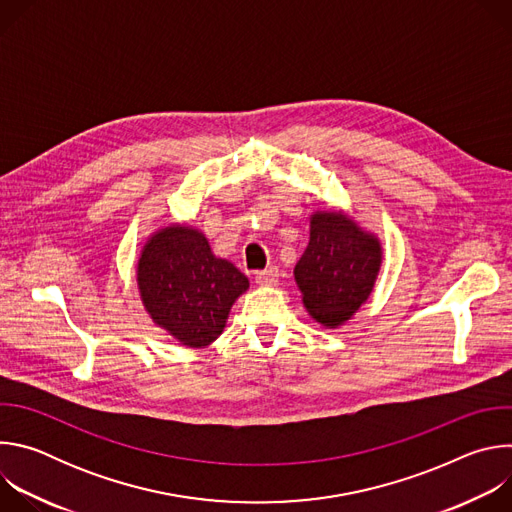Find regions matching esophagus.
<instances>
[{"instance_id":"34e87169","label":"esophagus","mask_w":512,"mask_h":512,"mask_svg":"<svg viewBox=\"0 0 512 512\" xmlns=\"http://www.w3.org/2000/svg\"><path fill=\"white\" fill-rule=\"evenodd\" d=\"M277 279H279V269L277 267H267L263 271H257V275H255V281L259 285H275Z\"/></svg>"}]
</instances>
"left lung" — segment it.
<instances>
[{"mask_svg":"<svg viewBox=\"0 0 512 512\" xmlns=\"http://www.w3.org/2000/svg\"><path fill=\"white\" fill-rule=\"evenodd\" d=\"M381 265V239L350 212L314 210L310 243L294 267L306 312L324 328L346 324L371 298Z\"/></svg>","mask_w":512,"mask_h":512,"instance_id":"obj_1","label":"left lung"}]
</instances>
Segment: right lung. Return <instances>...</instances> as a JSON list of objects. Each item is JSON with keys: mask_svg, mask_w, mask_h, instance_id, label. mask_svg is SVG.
<instances>
[{"mask_svg": "<svg viewBox=\"0 0 512 512\" xmlns=\"http://www.w3.org/2000/svg\"><path fill=\"white\" fill-rule=\"evenodd\" d=\"M143 310L186 348H204L225 332L233 304L249 279L216 257L206 235L188 223L156 229L135 267Z\"/></svg>", "mask_w": 512, "mask_h": 512, "instance_id": "obj_1", "label": "right lung"}]
</instances>
